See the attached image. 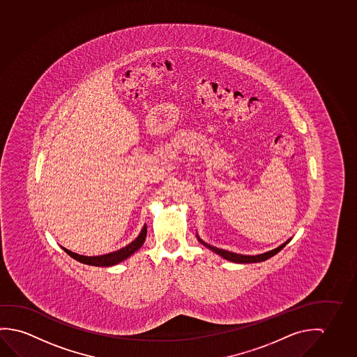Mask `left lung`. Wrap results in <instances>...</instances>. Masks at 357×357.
Returning a JSON list of instances; mask_svg holds the SVG:
<instances>
[{"label": "left lung", "mask_w": 357, "mask_h": 357, "mask_svg": "<svg viewBox=\"0 0 357 357\" xmlns=\"http://www.w3.org/2000/svg\"><path fill=\"white\" fill-rule=\"evenodd\" d=\"M198 242L201 244H204L206 248L211 249L212 252H215V255H221L223 259H226V261H233V263H241V264H244V263H259V261H264L266 259H269V258H272L273 255H277L279 253L282 249L287 245V244L291 241V238H289L288 241H285L283 244H280L279 247L277 248L272 249V250H268L266 253H261V255H238V253H233V252H229V250H226V249L217 248V247H213V245H211V244L206 243L204 241H202L199 236L197 234Z\"/></svg>", "instance_id": "obj_1"}]
</instances>
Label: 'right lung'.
<instances>
[{"label":"right lung","instance_id":"1","mask_svg":"<svg viewBox=\"0 0 357 357\" xmlns=\"http://www.w3.org/2000/svg\"><path fill=\"white\" fill-rule=\"evenodd\" d=\"M147 234V227L146 225H144L142 227V232L137 236V237L131 242V243L125 245L124 248L119 249V250H115L108 255H93V257H88V255H78V253H74L69 249L64 248L62 247L63 250L70 255L75 261H80L83 264L86 266H112L118 264L120 261L128 259L129 257L136 253L139 249L142 248V244L146 239Z\"/></svg>","mask_w":357,"mask_h":357}]
</instances>
